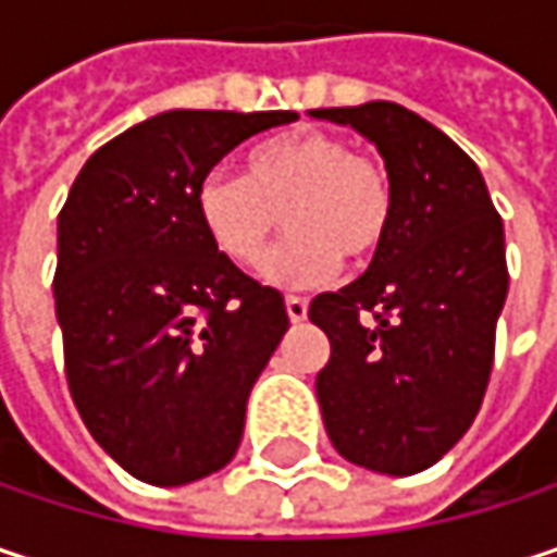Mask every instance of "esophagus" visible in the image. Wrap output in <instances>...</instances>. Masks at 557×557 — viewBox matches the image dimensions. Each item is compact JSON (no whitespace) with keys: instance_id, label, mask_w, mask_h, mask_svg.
Returning <instances> with one entry per match:
<instances>
[{"instance_id":"esophagus-1","label":"esophagus","mask_w":557,"mask_h":557,"mask_svg":"<svg viewBox=\"0 0 557 557\" xmlns=\"http://www.w3.org/2000/svg\"><path fill=\"white\" fill-rule=\"evenodd\" d=\"M306 312H309V302L302 296H286V315H289V322H302Z\"/></svg>"}]
</instances>
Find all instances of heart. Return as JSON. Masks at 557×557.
Masks as SVG:
<instances>
[{"mask_svg":"<svg viewBox=\"0 0 557 557\" xmlns=\"http://www.w3.org/2000/svg\"><path fill=\"white\" fill-rule=\"evenodd\" d=\"M193 202L212 248L242 268L261 261L283 215L289 238L261 264V277L283 289L325 283L342 255L368 261L393 222L387 170L355 154L345 138L315 128L251 148L245 176L209 170Z\"/></svg>","mask_w":557,"mask_h":557,"instance_id":"1","label":"heart"}]
</instances>
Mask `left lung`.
<instances>
[{
  "label": "left lung",
  "instance_id": "8db88e82",
  "mask_svg": "<svg viewBox=\"0 0 557 557\" xmlns=\"http://www.w3.org/2000/svg\"><path fill=\"white\" fill-rule=\"evenodd\" d=\"M368 138L393 189V222L371 268L319 293L309 319L332 358L315 377L335 451L406 478L471 429L494 368L509 274L503 222L478 164L396 102L315 109Z\"/></svg>",
  "mask_w": 557,
  "mask_h": 557
}]
</instances>
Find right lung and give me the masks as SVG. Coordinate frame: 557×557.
<instances>
[{
    "instance_id": "1",
    "label": "right lung",
    "mask_w": 557,
    "mask_h": 557,
    "mask_svg": "<svg viewBox=\"0 0 557 557\" xmlns=\"http://www.w3.org/2000/svg\"><path fill=\"white\" fill-rule=\"evenodd\" d=\"M296 112L170 109L102 145L57 219L54 306L73 403L132 478L183 487L222 471L251 387L289 329L283 296L206 238L196 186Z\"/></svg>"
}]
</instances>
